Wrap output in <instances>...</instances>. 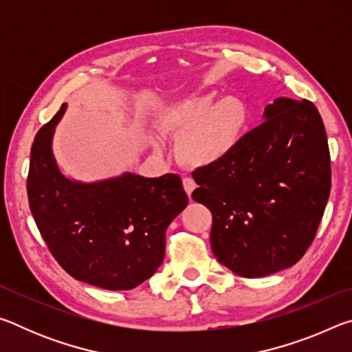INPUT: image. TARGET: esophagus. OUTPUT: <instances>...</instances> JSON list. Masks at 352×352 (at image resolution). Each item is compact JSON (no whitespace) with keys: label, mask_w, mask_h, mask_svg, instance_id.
Listing matches in <instances>:
<instances>
[{"label":"esophagus","mask_w":352,"mask_h":352,"mask_svg":"<svg viewBox=\"0 0 352 352\" xmlns=\"http://www.w3.org/2000/svg\"><path fill=\"white\" fill-rule=\"evenodd\" d=\"M195 186H197V184H195V182L192 180V178H190V177H184L183 178V188H184V190H186L188 195L192 194V190L195 189Z\"/></svg>","instance_id":"esophagus-1"}]
</instances>
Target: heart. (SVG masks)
I'll return each mask as SVG.
<instances>
[{
	"instance_id": "obj_1",
	"label": "heart",
	"mask_w": 352,
	"mask_h": 352,
	"mask_svg": "<svg viewBox=\"0 0 352 352\" xmlns=\"http://www.w3.org/2000/svg\"><path fill=\"white\" fill-rule=\"evenodd\" d=\"M250 110L239 96L216 100L212 93L183 99L162 111L164 132L180 136L177 155L188 166H211L236 151L247 132Z\"/></svg>"
}]
</instances>
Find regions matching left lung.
Listing matches in <instances>:
<instances>
[{"mask_svg": "<svg viewBox=\"0 0 352 352\" xmlns=\"http://www.w3.org/2000/svg\"><path fill=\"white\" fill-rule=\"evenodd\" d=\"M264 116L230 157L192 172L199 184L192 199L212 214V253L243 278L296 264L331 192L329 146L317 107L279 98Z\"/></svg>", "mask_w": 352, "mask_h": 352, "instance_id": "1", "label": "left lung"}]
</instances>
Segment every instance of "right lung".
<instances>
[{"label": "right lung", "mask_w": 352, "mask_h": 352, "mask_svg": "<svg viewBox=\"0 0 352 352\" xmlns=\"http://www.w3.org/2000/svg\"><path fill=\"white\" fill-rule=\"evenodd\" d=\"M67 105L35 135L28 174L29 208L47 250L77 281L130 290L164 259L166 230L188 205L178 174H135L98 183L58 170L51 141Z\"/></svg>", "instance_id": "obj_1"}]
</instances>
